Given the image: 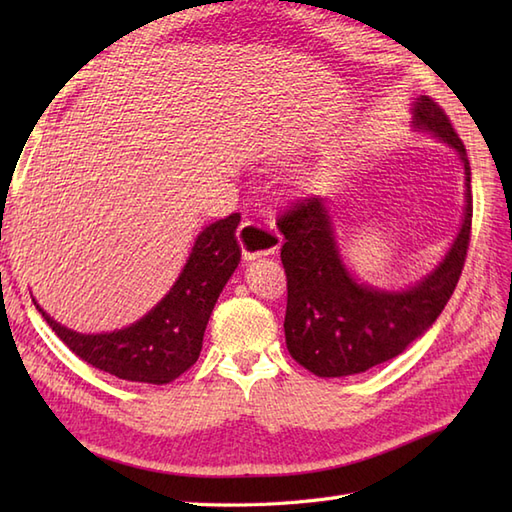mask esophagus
<instances>
[{
  "label": "esophagus",
  "instance_id": "obj_1",
  "mask_svg": "<svg viewBox=\"0 0 512 512\" xmlns=\"http://www.w3.org/2000/svg\"><path fill=\"white\" fill-rule=\"evenodd\" d=\"M237 242L242 246V257L253 262L257 257L273 255L281 246V235L268 222H242L237 228Z\"/></svg>",
  "mask_w": 512,
  "mask_h": 512
}]
</instances>
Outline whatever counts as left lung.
<instances>
[{
	"label": "left lung",
	"instance_id": "8db88e82",
	"mask_svg": "<svg viewBox=\"0 0 512 512\" xmlns=\"http://www.w3.org/2000/svg\"><path fill=\"white\" fill-rule=\"evenodd\" d=\"M411 129L449 145L464 167V213L447 253L407 288H378L358 279L341 255L328 198L312 195L277 220L286 237V345L299 365L321 378L367 372L407 352L438 321L464 268L473 198L471 167L460 136L429 96L411 103Z\"/></svg>",
	"mask_w": 512,
	"mask_h": 512
}]
</instances>
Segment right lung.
Returning <instances> with one entry per match:
<instances>
[{
    "label": "right lung",
    "mask_w": 512,
    "mask_h": 512,
    "mask_svg": "<svg viewBox=\"0 0 512 512\" xmlns=\"http://www.w3.org/2000/svg\"><path fill=\"white\" fill-rule=\"evenodd\" d=\"M237 224L239 213H233L204 226L167 295L121 330L76 332L54 321L35 297L32 301L52 332L85 363L132 383H171L198 361L215 301L242 257Z\"/></svg>",
    "instance_id": "right-lung-1"
}]
</instances>
